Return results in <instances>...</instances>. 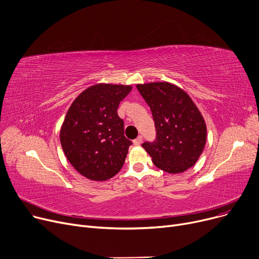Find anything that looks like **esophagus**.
Returning a JSON list of instances; mask_svg holds the SVG:
<instances>
[{
	"label": "esophagus",
	"instance_id": "34e87169",
	"mask_svg": "<svg viewBox=\"0 0 259 259\" xmlns=\"http://www.w3.org/2000/svg\"><path fill=\"white\" fill-rule=\"evenodd\" d=\"M142 142H143V137H141V135H140V137H139L138 139H135V140L133 141V144H134V145H137V146H139V145H141V144H142Z\"/></svg>",
	"mask_w": 259,
	"mask_h": 259
}]
</instances>
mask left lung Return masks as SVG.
<instances>
[{"label":"left lung","instance_id":"8db88e82","mask_svg":"<svg viewBox=\"0 0 259 259\" xmlns=\"http://www.w3.org/2000/svg\"><path fill=\"white\" fill-rule=\"evenodd\" d=\"M150 107L156 138L142 146L153 164L168 173L194 166L206 145L207 127L191 98L168 81L137 85Z\"/></svg>","mask_w":259,"mask_h":259}]
</instances>
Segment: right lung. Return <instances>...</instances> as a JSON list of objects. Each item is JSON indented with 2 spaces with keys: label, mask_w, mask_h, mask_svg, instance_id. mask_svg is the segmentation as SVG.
I'll return each instance as SVG.
<instances>
[{
  "label": "right lung",
  "mask_w": 259,
  "mask_h": 259,
  "mask_svg": "<svg viewBox=\"0 0 259 259\" xmlns=\"http://www.w3.org/2000/svg\"><path fill=\"white\" fill-rule=\"evenodd\" d=\"M131 86L99 84L71 104L61 128V145L74 169L91 181H107L121 169L132 142L124 135L119 103Z\"/></svg>",
  "instance_id": "obj_1"
}]
</instances>
